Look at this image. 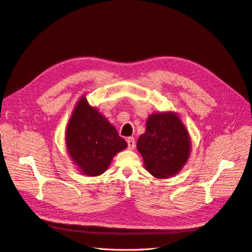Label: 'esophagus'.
Segmentation results:
<instances>
[{"label": "esophagus", "instance_id": "esophagus-1", "mask_svg": "<svg viewBox=\"0 0 252 252\" xmlns=\"http://www.w3.org/2000/svg\"><path fill=\"white\" fill-rule=\"evenodd\" d=\"M127 144H128V149L132 150V149L135 147L134 138H128V139H127Z\"/></svg>", "mask_w": 252, "mask_h": 252}]
</instances>
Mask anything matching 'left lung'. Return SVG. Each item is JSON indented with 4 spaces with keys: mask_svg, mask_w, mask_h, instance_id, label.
<instances>
[{
    "mask_svg": "<svg viewBox=\"0 0 252 252\" xmlns=\"http://www.w3.org/2000/svg\"><path fill=\"white\" fill-rule=\"evenodd\" d=\"M136 147L146 170L158 179H167L186 164L191 142L177 113L158 112L147 119L146 130L140 135Z\"/></svg>",
    "mask_w": 252,
    "mask_h": 252,
    "instance_id": "left-lung-1",
    "label": "left lung"
}]
</instances>
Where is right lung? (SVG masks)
<instances>
[{"mask_svg":"<svg viewBox=\"0 0 252 252\" xmlns=\"http://www.w3.org/2000/svg\"><path fill=\"white\" fill-rule=\"evenodd\" d=\"M66 147L83 174L96 177L104 173L113 157L127 147L105 117L82 96L66 129Z\"/></svg>","mask_w":252,"mask_h":252,"instance_id":"add662e5","label":"right lung"}]
</instances>
